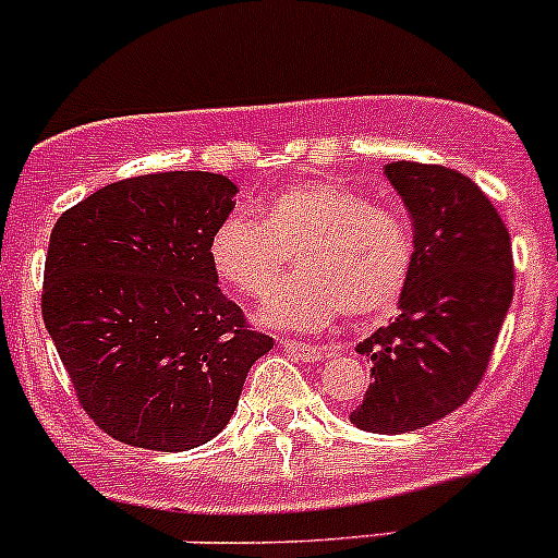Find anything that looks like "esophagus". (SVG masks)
<instances>
[{
    "instance_id": "34e87169",
    "label": "esophagus",
    "mask_w": 558,
    "mask_h": 558,
    "mask_svg": "<svg viewBox=\"0 0 558 558\" xmlns=\"http://www.w3.org/2000/svg\"><path fill=\"white\" fill-rule=\"evenodd\" d=\"M280 348L286 353H291L300 362H318L324 356V348L320 345H311V342H300V340H280Z\"/></svg>"
}]
</instances>
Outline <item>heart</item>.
<instances>
[{
    "mask_svg": "<svg viewBox=\"0 0 558 558\" xmlns=\"http://www.w3.org/2000/svg\"><path fill=\"white\" fill-rule=\"evenodd\" d=\"M294 253L296 275L264 300L262 324L283 331H320L340 313L378 318L402 300L415 264L404 213L331 180H302L275 191L258 221L229 216L213 232L207 256L238 294H267Z\"/></svg>",
    "mask_w": 558,
    "mask_h": 558,
    "instance_id": "1",
    "label": "heart"
}]
</instances>
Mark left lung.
Returning a JSON list of instances; mask_svg holds the SVG:
<instances>
[{
	"mask_svg": "<svg viewBox=\"0 0 558 558\" xmlns=\"http://www.w3.org/2000/svg\"><path fill=\"white\" fill-rule=\"evenodd\" d=\"M386 178L413 218L415 264L397 318L356 345L375 380L351 421L402 435L453 413L483 380L513 302V251L497 207L466 174L393 161Z\"/></svg>",
	"mask_w": 558,
	"mask_h": 558,
	"instance_id": "left-lung-1",
	"label": "left lung"
}]
</instances>
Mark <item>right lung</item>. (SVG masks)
I'll use <instances>...</instances> for the list:
<instances>
[{"instance_id": "add662e5", "label": "right lung", "mask_w": 558, "mask_h": 558, "mask_svg": "<svg viewBox=\"0 0 558 558\" xmlns=\"http://www.w3.org/2000/svg\"><path fill=\"white\" fill-rule=\"evenodd\" d=\"M234 194L223 174H140L94 191L50 232L45 329L77 402L126 446H205L272 351L221 294L207 256Z\"/></svg>"}]
</instances>
